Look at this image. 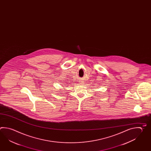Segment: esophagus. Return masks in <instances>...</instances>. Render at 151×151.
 Returning a JSON list of instances; mask_svg holds the SVG:
<instances>
[{
  "label": "esophagus",
  "mask_w": 151,
  "mask_h": 151,
  "mask_svg": "<svg viewBox=\"0 0 151 151\" xmlns=\"http://www.w3.org/2000/svg\"><path fill=\"white\" fill-rule=\"evenodd\" d=\"M81 83V85H82V84H84V83H83V82H81V83Z\"/></svg>",
  "instance_id": "1"
}]
</instances>
